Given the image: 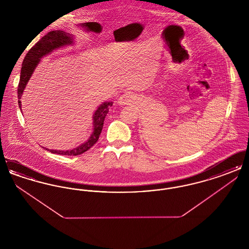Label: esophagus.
Returning <instances> with one entry per match:
<instances>
[{
    "label": "esophagus",
    "mask_w": 249,
    "mask_h": 249,
    "mask_svg": "<svg viewBox=\"0 0 249 249\" xmlns=\"http://www.w3.org/2000/svg\"><path fill=\"white\" fill-rule=\"evenodd\" d=\"M135 101V97L131 93H125L119 99V104L120 106H129Z\"/></svg>",
    "instance_id": "esophagus-1"
}]
</instances>
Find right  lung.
<instances>
[{
    "mask_svg": "<svg viewBox=\"0 0 249 249\" xmlns=\"http://www.w3.org/2000/svg\"><path fill=\"white\" fill-rule=\"evenodd\" d=\"M73 44V35L68 34L63 31H51L46 36H43L36 45L29 50L27 55L25 56L22 62V67L20 71V79L18 88V106L21 109V97L23 94L24 89L31 79L36 66L39 64L41 59L45 56L50 54L53 50L64 48L66 46H71ZM112 102H105L100 105L93 114V131L88 141L81 143L77 147L71 150H53L48 149L51 153L54 154L65 155V156H77L82 154L89 150L93 144L96 143L99 139V136L103 130L104 121L106 116L109 111V108L112 107ZM45 148V147H44Z\"/></svg>",
    "mask_w": 249,
    "mask_h": 249,
    "instance_id": "obj_1",
    "label": "right lung"
}]
</instances>
